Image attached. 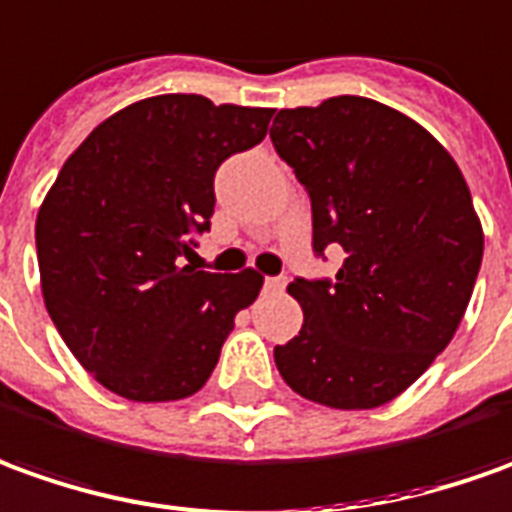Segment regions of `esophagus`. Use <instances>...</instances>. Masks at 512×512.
Wrapping results in <instances>:
<instances>
[{
  "label": "esophagus",
  "mask_w": 512,
  "mask_h": 512,
  "mask_svg": "<svg viewBox=\"0 0 512 512\" xmlns=\"http://www.w3.org/2000/svg\"><path fill=\"white\" fill-rule=\"evenodd\" d=\"M287 287L284 278H264V292H281Z\"/></svg>",
  "instance_id": "1"
}]
</instances>
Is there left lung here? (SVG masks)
Masks as SVG:
<instances>
[{
    "instance_id": "8db88e82",
    "label": "left lung",
    "mask_w": 512,
    "mask_h": 512,
    "mask_svg": "<svg viewBox=\"0 0 512 512\" xmlns=\"http://www.w3.org/2000/svg\"><path fill=\"white\" fill-rule=\"evenodd\" d=\"M270 139L312 197V245L345 250L334 281L295 278L303 326L276 345L298 396L373 410L424 373L471 301L485 234L463 172L415 119L368 97L281 108Z\"/></svg>"
}]
</instances>
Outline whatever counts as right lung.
Returning a JSON list of instances; mask_svg holds the SVG:
<instances>
[{"mask_svg":"<svg viewBox=\"0 0 512 512\" xmlns=\"http://www.w3.org/2000/svg\"><path fill=\"white\" fill-rule=\"evenodd\" d=\"M273 108L158 94L116 111L58 172L35 220L47 312L77 362L130 401L209 382L264 278L183 264L209 231L214 172L267 136Z\"/></svg>","mask_w":512,"mask_h":512,"instance_id":"obj_1","label":"right lung"}]
</instances>
